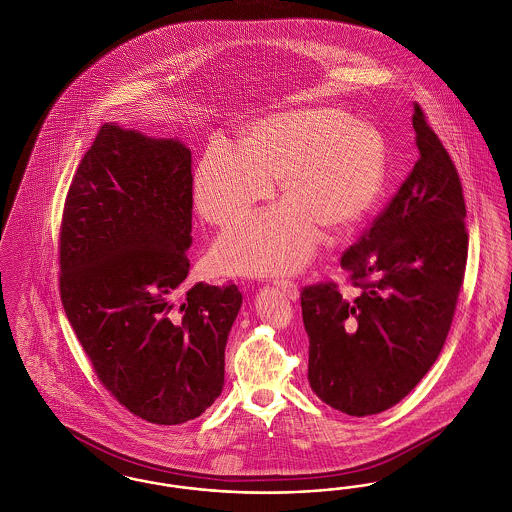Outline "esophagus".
I'll return each instance as SVG.
<instances>
[{
  "label": "esophagus",
  "mask_w": 512,
  "mask_h": 512,
  "mask_svg": "<svg viewBox=\"0 0 512 512\" xmlns=\"http://www.w3.org/2000/svg\"><path fill=\"white\" fill-rule=\"evenodd\" d=\"M274 284H276L282 292L286 293L292 301H295V299L299 297V288H297V284H295L293 280H288V278H276Z\"/></svg>",
  "instance_id": "esophagus-1"
}]
</instances>
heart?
Masks as SVG:
<instances>
[{
    "label": "heart",
    "instance_id": "1",
    "mask_svg": "<svg viewBox=\"0 0 512 512\" xmlns=\"http://www.w3.org/2000/svg\"><path fill=\"white\" fill-rule=\"evenodd\" d=\"M238 153L215 142L194 176L199 215L224 228L272 194L284 205L234 224L215 257L247 274L292 272L317 251L320 232H341L372 207L384 186L382 134L332 107L272 115L245 134Z\"/></svg>",
    "mask_w": 512,
    "mask_h": 512
}]
</instances>
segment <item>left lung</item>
<instances>
[{"instance_id":"8db88e82","label":"left lung","mask_w":512,"mask_h":512,"mask_svg":"<svg viewBox=\"0 0 512 512\" xmlns=\"http://www.w3.org/2000/svg\"><path fill=\"white\" fill-rule=\"evenodd\" d=\"M418 161L372 224L341 255L355 295L334 280L301 290L309 384L351 416L386 411L436 363L455 317L468 257L455 163L414 103Z\"/></svg>"}]
</instances>
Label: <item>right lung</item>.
Returning a JSON list of instances; mask_svg holds the SVG:
<instances>
[{
    "label": "right lung",
    "instance_id": "right-lung-1",
    "mask_svg": "<svg viewBox=\"0 0 512 512\" xmlns=\"http://www.w3.org/2000/svg\"><path fill=\"white\" fill-rule=\"evenodd\" d=\"M192 151L103 124L67 192L59 295L103 388L151 424H182L215 403L240 311L236 284L186 286Z\"/></svg>",
    "mask_w": 512,
    "mask_h": 512
}]
</instances>
